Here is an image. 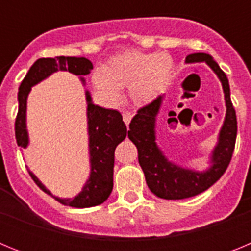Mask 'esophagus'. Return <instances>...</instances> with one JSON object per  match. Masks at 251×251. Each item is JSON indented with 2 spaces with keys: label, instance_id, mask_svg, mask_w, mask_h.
<instances>
[{
  "label": "esophagus",
  "instance_id": "obj_1",
  "mask_svg": "<svg viewBox=\"0 0 251 251\" xmlns=\"http://www.w3.org/2000/svg\"><path fill=\"white\" fill-rule=\"evenodd\" d=\"M130 119H132V114H130V113H124L123 114V121H124V123L127 124H129L130 123Z\"/></svg>",
  "mask_w": 251,
  "mask_h": 251
}]
</instances>
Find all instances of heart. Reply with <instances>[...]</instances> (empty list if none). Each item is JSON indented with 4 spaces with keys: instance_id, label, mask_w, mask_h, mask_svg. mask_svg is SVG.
<instances>
[{
    "instance_id": "obj_1",
    "label": "heart",
    "mask_w": 251,
    "mask_h": 251,
    "mask_svg": "<svg viewBox=\"0 0 251 251\" xmlns=\"http://www.w3.org/2000/svg\"><path fill=\"white\" fill-rule=\"evenodd\" d=\"M174 73V60L166 52L147 54L127 50L110 57L104 68H97L92 83L101 99L117 104L121 89L128 88V97L134 105L152 103L165 92Z\"/></svg>"
}]
</instances>
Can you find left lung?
<instances>
[{"label": "left lung", "mask_w": 251, "mask_h": 251, "mask_svg": "<svg viewBox=\"0 0 251 251\" xmlns=\"http://www.w3.org/2000/svg\"><path fill=\"white\" fill-rule=\"evenodd\" d=\"M205 61L219 76L225 93L226 117L219 134V142L211 156V167L203 172L182 168L168 161L156 143V117L162 104V95L142 106L129 124L130 141L138 150V162L151 191L165 200H182L196 196L211 187L225 174L231 161L238 133L236 113L230 99L229 80L211 55L196 52L186 56V63Z\"/></svg>", "instance_id": "1"}]
</instances>
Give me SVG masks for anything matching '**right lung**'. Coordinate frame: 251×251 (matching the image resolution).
<instances>
[{
    "label": "right lung",
    "instance_id": "obj_1",
    "mask_svg": "<svg viewBox=\"0 0 251 251\" xmlns=\"http://www.w3.org/2000/svg\"><path fill=\"white\" fill-rule=\"evenodd\" d=\"M93 69L90 60L85 57L56 56L43 57L36 60L24 77L19 88V112L15 122V134L17 145L26 148L28 145L27 129H26V103L31 86L36 85L49 75L57 70L69 72L79 75L84 80V75H88ZM86 95V114H88V133H89V154H90V177L84 185L83 191L74 199H59L51 195L37 177L28 171L31 178L44 192L51 195L60 203L72 207L84 208L100 205L109 197L113 190V168H114L115 147L129 134V130L124 124L122 114L118 110L105 109L95 105L92 101L89 92Z\"/></svg>",
    "mask_w": 251,
    "mask_h": 251
}]
</instances>
